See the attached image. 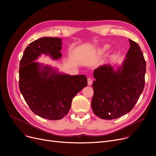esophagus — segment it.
<instances>
[{
    "label": "esophagus",
    "instance_id": "esophagus-1",
    "mask_svg": "<svg viewBox=\"0 0 156 156\" xmlns=\"http://www.w3.org/2000/svg\"><path fill=\"white\" fill-rule=\"evenodd\" d=\"M87 82H88V85H91L92 84V79L88 78L87 79Z\"/></svg>",
    "mask_w": 156,
    "mask_h": 156
}]
</instances>
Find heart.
<instances>
[{
    "label": "heart",
    "mask_w": 156,
    "mask_h": 156,
    "mask_svg": "<svg viewBox=\"0 0 156 156\" xmlns=\"http://www.w3.org/2000/svg\"><path fill=\"white\" fill-rule=\"evenodd\" d=\"M108 48V46H105V48Z\"/></svg>",
    "instance_id": "b5f03b06"
}]
</instances>
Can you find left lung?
<instances>
[{"mask_svg": "<svg viewBox=\"0 0 156 156\" xmlns=\"http://www.w3.org/2000/svg\"><path fill=\"white\" fill-rule=\"evenodd\" d=\"M130 48L122 64L114 70L104 64L94 71L91 106L103 119H116L133 109L145 85L146 62L139 45L129 39Z\"/></svg>", "mask_w": 156, "mask_h": 156, "instance_id": "obj_1", "label": "left lung"}]
</instances>
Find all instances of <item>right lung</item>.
I'll use <instances>...</instances> for the list:
<instances>
[{"instance_id":"right-lung-1","label":"right lung","mask_w":156,"mask_h":156,"mask_svg":"<svg viewBox=\"0 0 156 156\" xmlns=\"http://www.w3.org/2000/svg\"><path fill=\"white\" fill-rule=\"evenodd\" d=\"M62 40L45 37L34 41L24 50L20 64L19 87L24 100L37 116L49 120L66 115L74 97L87 86L84 75L71 76L35 62L42 54L61 59Z\"/></svg>"}]
</instances>
